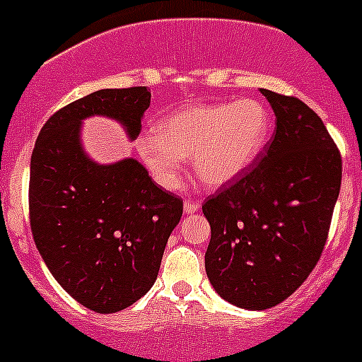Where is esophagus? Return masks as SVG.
<instances>
[{
  "label": "esophagus",
  "instance_id": "obj_1",
  "mask_svg": "<svg viewBox=\"0 0 362 362\" xmlns=\"http://www.w3.org/2000/svg\"><path fill=\"white\" fill-rule=\"evenodd\" d=\"M199 210V202H194V199H185L184 203V212L185 214H194Z\"/></svg>",
  "mask_w": 362,
  "mask_h": 362
}]
</instances>
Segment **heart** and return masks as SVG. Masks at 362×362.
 <instances>
[{
  "label": "heart",
  "mask_w": 362,
  "mask_h": 362,
  "mask_svg": "<svg viewBox=\"0 0 362 362\" xmlns=\"http://www.w3.org/2000/svg\"><path fill=\"white\" fill-rule=\"evenodd\" d=\"M269 131L267 107L245 99L178 111L160 122L157 132L143 136L138 150L163 187H177L184 157L189 156H194V171L203 182L219 185L258 157Z\"/></svg>",
  "instance_id": "obj_1"
}]
</instances>
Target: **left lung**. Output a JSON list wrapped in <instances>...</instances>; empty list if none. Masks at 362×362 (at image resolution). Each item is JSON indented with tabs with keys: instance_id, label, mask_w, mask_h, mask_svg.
I'll list each match as a JSON object with an SVG mask.
<instances>
[{
	"instance_id": "obj_1",
	"label": "left lung",
	"mask_w": 362,
	"mask_h": 362,
	"mask_svg": "<svg viewBox=\"0 0 362 362\" xmlns=\"http://www.w3.org/2000/svg\"><path fill=\"white\" fill-rule=\"evenodd\" d=\"M276 132L249 168L203 203L210 223L205 270L223 299L267 310L311 274L341 187V153L300 99L262 88Z\"/></svg>"
}]
</instances>
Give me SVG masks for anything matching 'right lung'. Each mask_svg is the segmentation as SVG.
<instances>
[{
	"instance_id": "obj_1",
	"label": "right lung",
	"mask_w": 362,
	"mask_h": 362,
	"mask_svg": "<svg viewBox=\"0 0 362 362\" xmlns=\"http://www.w3.org/2000/svg\"><path fill=\"white\" fill-rule=\"evenodd\" d=\"M150 106L145 86L99 90L44 124L30 166V226L56 281L79 304L115 313L141 299L159 274L184 199L134 159L99 166L83 153L79 122L117 118L136 138Z\"/></svg>"
}]
</instances>
